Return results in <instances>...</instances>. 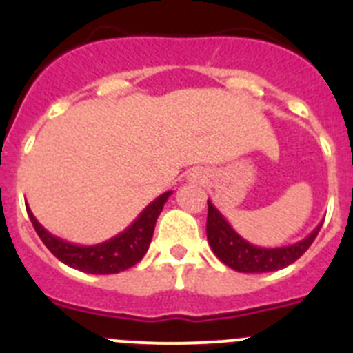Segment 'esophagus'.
<instances>
[{
  "mask_svg": "<svg viewBox=\"0 0 353 353\" xmlns=\"http://www.w3.org/2000/svg\"><path fill=\"white\" fill-rule=\"evenodd\" d=\"M205 179H207V176H205V173L201 170H194L191 174H189V180L194 183H203Z\"/></svg>",
  "mask_w": 353,
  "mask_h": 353,
  "instance_id": "esophagus-1",
  "label": "esophagus"
}]
</instances>
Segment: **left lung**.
I'll return each instance as SVG.
<instances>
[{"label": "left lung", "mask_w": 353, "mask_h": 353, "mask_svg": "<svg viewBox=\"0 0 353 353\" xmlns=\"http://www.w3.org/2000/svg\"><path fill=\"white\" fill-rule=\"evenodd\" d=\"M323 221L314 228L305 239L295 244L281 245V248H258L239 235L233 226L226 221L215 205L208 199V217H207V239L212 251L224 265L236 272L261 274L274 272L285 269L288 265L304 254L313 240L316 239Z\"/></svg>", "instance_id": "left-lung-1"}]
</instances>
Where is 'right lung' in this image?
<instances>
[{"label":"right lung","instance_id":"obj_1","mask_svg":"<svg viewBox=\"0 0 353 353\" xmlns=\"http://www.w3.org/2000/svg\"><path fill=\"white\" fill-rule=\"evenodd\" d=\"M171 194L173 191H168L155 198L129 228L95 245H77L52 235L37 221L30 207H26V210L37 235L61 263L86 274H118L130 269L145 256L154 236L159 214Z\"/></svg>","mask_w":353,"mask_h":353}]
</instances>
